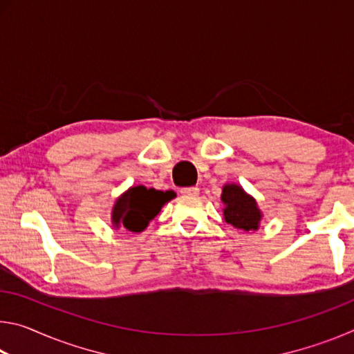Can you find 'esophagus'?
I'll use <instances>...</instances> for the list:
<instances>
[{
    "instance_id": "1",
    "label": "esophagus",
    "mask_w": 354,
    "mask_h": 354,
    "mask_svg": "<svg viewBox=\"0 0 354 354\" xmlns=\"http://www.w3.org/2000/svg\"><path fill=\"white\" fill-rule=\"evenodd\" d=\"M181 194L184 196H196L200 194V189L198 187H184V189H181Z\"/></svg>"
}]
</instances>
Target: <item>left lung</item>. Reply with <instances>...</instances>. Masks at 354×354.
<instances>
[{
  "label": "left lung",
  "instance_id": "8db88e82",
  "mask_svg": "<svg viewBox=\"0 0 354 354\" xmlns=\"http://www.w3.org/2000/svg\"><path fill=\"white\" fill-rule=\"evenodd\" d=\"M221 203L225 205L223 218L226 223L242 231H257L263 217L257 201L236 183H227L221 190Z\"/></svg>",
  "mask_w": 354,
  "mask_h": 354
}]
</instances>
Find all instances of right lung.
<instances>
[{
  "label": "right lung",
  "instance_id": "1",
  "mask_svg": "<svg viewBox=\"0 0 354 354\" xmlns=\"http://www.w3.org/2000/svg\"><path fill=\"white\" fill-rule=\"evenodd\" d=\"M176 194L173 190L147 189L145 185H131L113 203L111 221L113 230L142 232L160 209Z\"/></svg>",
  "mask_w": 354,
  "mask_h": 354
}]
</instances>
